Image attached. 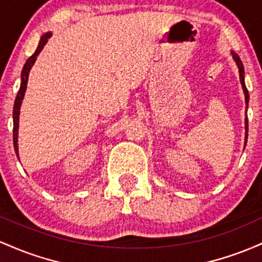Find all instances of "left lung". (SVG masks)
<instances>
[{
  "mask_svg": "<svg viewBox=\"0 0 262 262\" xmlns=\"http://www.w3.org/2000/svg\"><path fill=\"white\" fill-rule=\"evenodd\" d=\"M233 57L235 61H236L237 67H239V73H240V81H242V85H243V89H244V93H245V101H246V105L249 104V92L248 89H246V85H245V80H244V66H243V61L240 60L239 55L235 54V53H233ZM246 140H245V145H246V141H248V130H249V126H248V119H246Z\"/></svg>",
  "mask_w": 262,
  "mask_h": 262,
  "instance_id": "obj_1",
  "label": "left lung"
}]
</instances>
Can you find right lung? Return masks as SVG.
<instances>
[{"label": "right lung", "mask_w": 262, "mask_h": 262, "mask_svg": "<svg viewBox=\"0 0 262 262\" xmlns=\"http://www.w3.org/2000/svg\"><path fill=\"white\" fill-rule=\"evenodd\" d=\"M52 37L51 33H46L43 34L42 38H40V42L38 44L36 52L28 58L27 61H26L25 67L22 69V81H20V86L18 90V94H17L16 100H14V106H13V146H14V151H16L17 157H18V145H17V137H18V119H19V108H20V104H22L23 96H25L26 89H27V81H28V75H29V70H31L32 66L34 64V61L37 59V55L39 54L40 51L43 49V47L46 46L47 40Z\"/></svg>", "instance_id": "right-lung-1"}]
</instances>
